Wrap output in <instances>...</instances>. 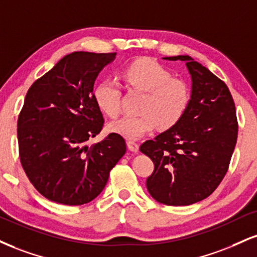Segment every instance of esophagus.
Here are the masks:
<instances>
[{
    "instance_id": "esophagus-1",
    "label": "esophagus",
    "mask_w": 257,
    "mask_h": 257,
    "mask_svg": "<svg viewBox=\"0 0 257 257\" xmlns=\"http://www.w3.org/2000/svg\"><path fill=\"white\" fill-rule=\"evenodd\" d=\"M126 146H128V148L132 152H138L139 151V144L135 141H128L126 142Z\"/></svg>"
}]
</instances>
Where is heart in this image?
<instances>
[{
    "label": "heart",
    "mask_w": 257,
    "mask_h": 257,
    "mask_svg": "<svg viewBox=\"0 0 257 257\" xmlns=\"http://www.w3.org/2000/svg\"><path fill=\"white\" fill-rule=\"evenodd\" d=\"M129 89L144 92L139 116H124L110 123L109 131L128 139L138 140L159 126L169 129L177 124L190 103V88L181 79L172 78L170 70L148 58L128 64L122 70ZM93 98L101 112L115 118L120 111V87L112 79L103 80L94 87Z\"/></svg>",
    "instance_id": "b5f03b06"
}]
</instances>
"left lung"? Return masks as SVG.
<instances>
[{
  "label": "left lung",
  "mask_w": 257,
  "mask_h": 257,
  "mask_svg": "<svg viewBox=\"0 0 257 257\" xmlns=\"http://www.w3.org/2000/svg\"><path fill=\"white\" fill-rule=\"evenodd\" d=\"M185 62L191 75L190 103L177 124L147 140L140 151L154 164L146 187L154 200L188 206L206 199L226 175L238 123L226 83L187 55L164 57Z\"/></svg>",
  "instance_id": "left-lung-1"
}]
</instances>
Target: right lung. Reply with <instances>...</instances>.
<instances>
[{"mask_svg":"<svg viewBox=\"0 0 257 257\" xmlns=\"http://www.w3.org/2000/svg\"><path fill=\"white\" fill-rule=\"evenodd\" d=\"M115 57L116 52H72L27 92L18 118L20 162L48 200L69 206L91 202L124 156V139L115 133L87 146L104 125L93 98L94 81Z\"/></svg>","mask_w":257,"mask_h":257,"instance_id":"1","label":"right lung"}]
</instances>
